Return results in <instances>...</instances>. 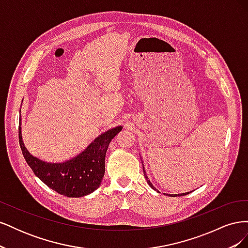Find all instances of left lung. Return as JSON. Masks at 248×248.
<instances>
[{
	"mask_svg": "<svg viewBox=\"0 0 248 248\" xmlns=\"http://www.w3.org/2000/svg\"><path fill=\"white\" fill-rule=\"evenodd\" d=\"M141 161H142V159H141ZM142 170H144V164H142ZM144 175H145V178H146V180H147V183L149 184V186L151 187L152 189H154V190H156L157 192H158V190H157L155 187L153 186V184L150 182V180H149V178H148V176H147V174H146V170H144ZM189 192H185V193H178V194H168V193H166L167 196H169V197H182V196H186V194H188Z\"/></svg>",
	"mask_w": 248,
	"mask_h": 248,
	"instance_id": "obj_1",
	"label": "left lung"
}]
</instances>
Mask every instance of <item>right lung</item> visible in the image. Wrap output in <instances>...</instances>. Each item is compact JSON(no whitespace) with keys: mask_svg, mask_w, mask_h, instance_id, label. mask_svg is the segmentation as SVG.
<instances>
[{"mask_svg":"<svg viewBox=\"0 0 248 248\" xmlns=\"http://www.w3.org/2000/svg\"><path fill=\"white\" fill-rule=\"evenodd\" d=\"M122 126L108 129L97 137L78 156L63 162H46L30 153L22 140L19 120V145L29 167L49 188L68 198H81L101 185L106 171V154L110 140L122 130Z\"/></svg>","mask_w":248,"mask_h":248,"instance_id":"right-lung-1","label":"right lung"}]
</instances>
